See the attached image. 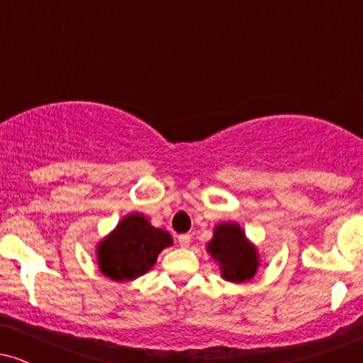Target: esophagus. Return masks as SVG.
<instances>
[{
  "mask_svg": "<svg viewBox=\"0 0 363 363\" xmlns=\"http://www.w3.org/2000/svg\"><path fill=\"white\" fill-rule=\"evenodd\" d=\"M189 244H191V235L189 234L179 235V245H181V247H189Z\"/></svg>",
  "mask_w": 363,
  "mask_h": 363,
  "instance_id": "34e87169",
  "label": "esophagus"
}]
</instances>
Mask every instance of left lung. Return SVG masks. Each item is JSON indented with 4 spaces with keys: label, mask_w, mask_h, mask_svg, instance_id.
<instances>
[{
    "label": "left lung",
    "mask_w": 363,
    "mask_h": 363,
    "mask_svg": "<svg viewBox=\"0 0 363 363\" xmlns=\"http://www.w3.org/2000/svg\"><path fill=\"white\" fill-rule=\"evenodd\" d=\"M206 252L218 264L220 277L230 283L252 280L261 264L259 251L237 222L215 225Z\"/></svg>",
    "instance_id": "left-lung-1"
}]
</instances>
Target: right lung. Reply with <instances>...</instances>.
Instances as JSON below:
<instances>
[{
    "label": "right lung",
    "instance_id": "obj_1",
    "mask_svg": "<svg viewBox=\"0 0 363 363\" xmlns=\"http://www.w3.org/2000/svg\"><path fill=\"white\" fill-rule=\"evenodd\" d=\"M174 242L143 213H129L95 247L101 273L112 281H133L155 266L158 254Z\"/></svg>",
    "mask_w": 363,
    "mask_h": 363
}]
</instances>
